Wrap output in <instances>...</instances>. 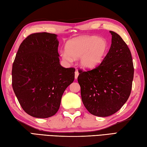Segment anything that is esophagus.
<instances>
[{
	"label": "esophagus",
	"mask_w": 147,
	"mask_h": 147,
	"mask_svg": "<svg viewBox=\"0 0 147 147\" xmlns=\"http://www.w3.org/2000/svg\"><path fill=\"white\" fill-rule=\"evenodd\" d=\"M79 71H78L77 70H76V71H75V78H76V79H77L78 76H79Z\"/></svg>",
	"instance_id": "1"
}]
</instances>
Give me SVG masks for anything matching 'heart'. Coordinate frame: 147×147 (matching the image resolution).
I'll return each instance as SVG.
<instances>
[{"label":"heart","instance_id":"b5f03b06","mask_svg":"<svg viewBox=\"0 0 147 147\" xmlns=\"http://www.w3.org/2000/svg\"><path fill=\"white\" fill-rule=\"evenodd\" d=\"M108 49L107 41L98 36H83L68 40L65 46L66 51H62L63 59L70 61L72 57H80L83 67L92 68L103 61Z\"/></svg>","mask_w":147,"mask_h":147}]
</instances>
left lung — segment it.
Here are the masks:
<instances>
[{
  "instance_id": "obj_1",
  "label": "left lung",
  "mask_w": 147,
  "mask_h": 147,
  "mask_svg": "<svg viewBox=\"0 0 147 147\" xmlns=\"http://www.w3.org/2000/svg\"><path fill=\"white\" fill-rule=\"evenodd\" d=\"M103 60L92 70L80 69L77 80L82 101L91 114L107 117L121 109L129 97L134 76L131 53L117 33Z\"/></svg>"
}]
</instances>
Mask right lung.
<instances>
[{"label": "right lung", "instance_id": "1", "mask_svg": "<svg viewBox=\"0 0 147 147\" xmlns=\"http://www.w3.org/2000/svg\"><path fill=\"white\" fill-rule=\"evenodd\" d=\"M57 35L32 34L20 44L12 68V86L28 115L48 118L58 112L62 95L75 78L74 68L59 64Z\"/></svg>", "mask_w": 147, "mask_h": 147}]
</instances>
